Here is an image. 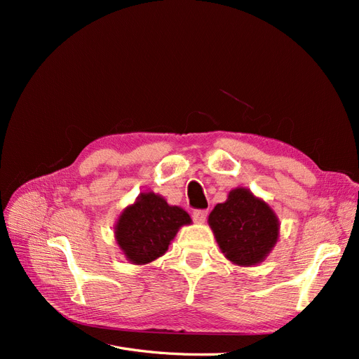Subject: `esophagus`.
<instances>
[{
	"label": "esophagus",
	"mask_w": 359,
	"mask_h": 359,
	"mask_svg": "<svg viewBox=\"0 0 359 359\" xmlns=\"http://www.w3.org/2000/svg\"><path fill=\"white\" fill-rule=\"evenodd\" d=\"M206 215H208V211L206 210H194L193 211V220L198 223H203L206 220Z\"/></svg>",
	"instance_id": "obj_1"
}]
</instances>
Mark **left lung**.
Instances as JSON below:
<instances>
[{
    "label": "left lung",
    "instance_id": "1",
    "mask_svg": "<svg viewBox=\"0 0 359 359\" xmlns=\"http://www.w3.org/2000/svg\"><path fill=\"white\" fill-rule=\"evenodd\" d=\"M210 226L231 262L252 266L268 256L278 238V219L247 189H235L210 214Z\"/></svg>",
    "mask_w": 359,
    "mask_h": 359
}]
</instances>
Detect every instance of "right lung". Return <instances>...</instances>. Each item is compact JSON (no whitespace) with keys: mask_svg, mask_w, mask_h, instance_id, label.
I'll list each match as a JSON object with an SVG mask.
<instances>
[{"mask_svg":"<svg viewBox=\"0 0 359 359\" xmlns=\"http://www.w3.org/2000/svg\"><path fill=\"white\" fill-rule=\"evenodd\" d=\"M190 223L186 211L149 191L119 215L115 238L130 262L142 265L165 255L180 227Z\"/></svg>","mask_w":359,"mask_h":359,"instance_id":"add662e5","label":"right lung"}]
</instances>
